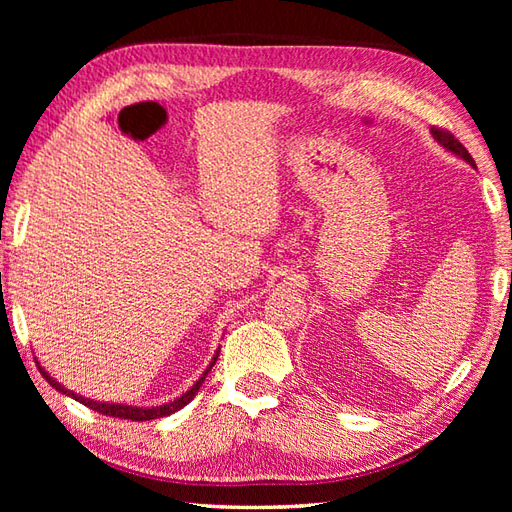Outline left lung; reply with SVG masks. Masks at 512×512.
Returning a JSON list of instances; mask_svg holds the SVG:
<instances>
[{"label":"left lung","instance_id":"left-lung-1","mask_svg":"<svg viewBox=\"0 0 512 512\" xmlns=\"http://www.w3.org/2000/svg\"><path fill=\"white\" fill-rule=\"evenodd\" d=\"M431 136H433V140H436V143H438L442 149H447L449 154L458 156V158H462L464 162H469L471 167H475V162H473L469 151H466V149L462 147V143H458V140H455L449 132H442V129H433V127H431Z\"/></svg>","mask_w":512,"mask_h":512}]
</instances>
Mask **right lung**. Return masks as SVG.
Masks as SVG:
<instances>
[{"label":"right lung","mask_w":512,"mask_h":512,"mask_svg":"<svg viewBox=\"0 0 512 512\" xmlns=\"http://www.w3.org/2000/svg\"><path fill=\"white\" fill-rule=\"evenodd\" d=\"M217 356H220V347H217V352L213 354L209 367L204 369L202 376H200L198 380H195L191 389L184 391V394H180L176 400H171V402H162V405H156V407H136V405H127V402H105V400L85 398V396H81V394H76V391H72V389H65V387L59 383V380H54V378L48 374V369H46V367H41V363H39V361H37V367H39L41 376L46 378L48 383H50L54 389L59 391V394H65V396H70V398H74V400H79L81 405L90 407L92 411L105 413V416H112V418H125V420L145 422V420H156V418L171 416V413L180 411L184 405H189V402L195 398V394H198V391H200V387H202V383L206 380V376H209L211 367H213V365H215V361H217Z\"/></svg>","instance_id":"obj_1"}]
</instances>
